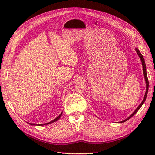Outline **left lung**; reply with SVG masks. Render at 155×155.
Segmentation results:
<instances>
[{"label": "left lung", "instance_id": "left-lung-1", "mask_svg": "<svg viewBox=\"0 0 155 155\" xmlns=\"http://www.w3.org/2000/svg\"><path fill=\"white\" fill-rule=\"evenodd\" d=\"M135 51L137 52V53L138 54L139 57H140V59H141V64H142V68H143V76H144V79H145V81H146V92H145V95H144V97H143V99L142 102H141V104L139 105L137 109H136L134 111H133V113L132 114H131L129 117H128L127 119H125L124 120H123V121H121L120 122V123H122V122H124L126 121H127L128 120H129L130 118H131L133 115H134L136 113H137L139 109H140L141 108V107L142 106V104L144 103V102H145L146 99V97H147V94H148V86H149V82H148V77H147V73H146V64H145V61H144V59H143V57L142 54H141V53L140 52V51H139V49L137 48H135Z\"/></svg>", "mask_w": 155, "mask_h": 155}]
</instances>
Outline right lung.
<instances>
[{
    "label": "right lung",
    "mask_w": 155,
    "mask_h": 155,
    "mask_svg": "<svg viewBox=\"0 0 155 155\" xmlns=\"http://www.w3.org/2000/svg\"><path fill=\"white\" fill-rule=\"evenodd\" d=\"M62 114H63V111L61 113V114H60L58 115V116H57V117H56L55 119L52 120V121L49 122H48V123H45V124H34V123H28V122H27V123H28V124H29L30 125H33V126H44V125H48V124H52V123H53V122H54L57 121V120H59L60 117H61Z\"/></svg>",
    "instance_id": "add662e5"
}]
</instances>
